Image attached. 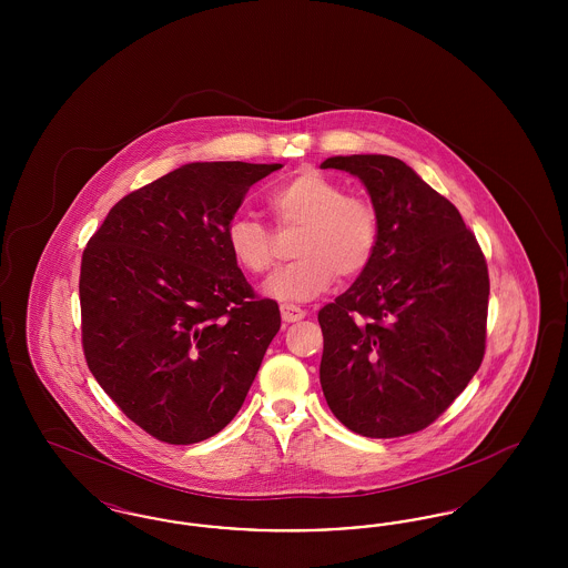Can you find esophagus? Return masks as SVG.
<instances>
[{
	"instance_id": "esophagus-1",
	"label": "esophagus",
	"mask_w": 568,
	"mask_h": 568,
	"mask_svg": "<svg viewBox=\"0 0 568 568\" xmlns=\"http://www.w3.org/2000/svg\"><path fill=\"white\" fill-rule=\"evenodd\" d=\"M304 311L296 306V304H281V317H283V322L285 324H294V322H300V320H304Z\"/></svg>"
}]
</instances>
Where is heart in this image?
Returning a JSON list of instances; mask_svg holds the SVG:
<instances>
[{
  "label": "heart",
  "mask_w": 568,
  "mask_h": 568,
  "mask_svg": "<svg viewBox=\"0 0 568 568\" xmlns=\"http://www.w3.org/2000/svg\"><path fill=\"white\" fill-rule=\"evenodd\" d=\"M278 232H300L296 262L274 274L266 292L278 300L306 302L327 292L338 274L355 278L377 255L381 216L377 204L320 170L304 168L274 185L266 195ZM227 251L248 274L264 276L276 266L278 244L271 230L253 219L236 216L225 230Z\"/></svg>",
  "instance_id": "heart-1"
}]
</instances>
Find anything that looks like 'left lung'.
Returning <instances> with one entry per match:
<instances>
[{
	"instance_id": "8db88e82",
	"label": "left lung",
	"mask_w": 568,
	"mask_h": 568,
	"mask_svg": "<svg viewBox=\"0 0 568 568\" xmlns=\"http://www.w3.org/2000/svg\"><path fill=\"white\" fill-rule=\"evenodd\" d=\"M355 174L381 216L373 264L325 304L320 378L353 433L396 438L436 422L486 355V255L458 209L389 155L329 158Z\"/></svg>"
}]
</instances>
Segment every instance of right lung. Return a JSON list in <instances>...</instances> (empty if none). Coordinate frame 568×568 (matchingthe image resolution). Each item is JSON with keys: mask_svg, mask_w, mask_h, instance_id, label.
I'll return each instance as SVG.
<instances>
[{"mask_svg": "<svg viewBox=\"0 0 568 568\" xmlns=\"http://www.w3.org/2000/svg\"><path fill=\"white\" fill-rule=\"evenodd\" d=\"M281 163H187L121 197L82 251V352L135 426L168 445L221 433L281 327L227 251L253 183Z\"/></svg>", "mask_w": 568, "mask_h": 568, "instance_id": "obj_1", "label": "right lung"}]
</instances>
